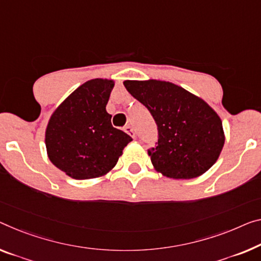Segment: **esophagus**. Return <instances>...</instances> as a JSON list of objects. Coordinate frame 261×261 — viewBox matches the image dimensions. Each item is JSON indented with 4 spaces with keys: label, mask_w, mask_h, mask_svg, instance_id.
<instances>
[{
    "label": "esophagus",
    "mask_w": 261,
    "mask_h": 261,
    "mask_svg": "<svg viewBox=\"0 0 261 261\" xmlns=\"http://www.w3.org/2000/svg\"><path fill=\"white\" fill-rule=\"evenodd\" d=\"M123 130H125L128 135H130L132 138H135V132L130 126H125L123 127Z\"/></svg>",
    "instance_id": "34e87169"
}]
</instances>
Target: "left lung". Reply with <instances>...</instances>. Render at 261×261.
Listing matches in <instances>:
<instances>
[{
	"label": "left lung",
	"instance_id": "obj_1",
	"mask_svg": "<svg viewBox=\"0 0 261 261\" xmlns=\"http://www.w3.org/2000/svg\"><path fill=\"white\" fill-rule=\"evenodd\" d=\"M126 90L148 108L159 129L148 149L154 169L174 179L206 172L222 153L225 134L219 115L202 98L163 80H125Z\"/></svg>",
	"mask_w": 261,
	"mask_h": 261
}]
</instances>
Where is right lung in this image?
<instances>
[{
  "label": "right lung",
  "instance_id": "obj_1",
  "mask_svg": "<svg viewBox=\"0 0 261 261\" xmlns=\"http://www.w3.org/2000/svg\"><path fill=\"white\" fill-rule=\"evenodd\" d=\"M113 79H91L74 90L51 114L45 129L49 160L74 179L105 176L132 140L112 126L106 105Z\"/></svg>",
  "mask_w": 261,
  "mask_h": 261
}]
</instances>
